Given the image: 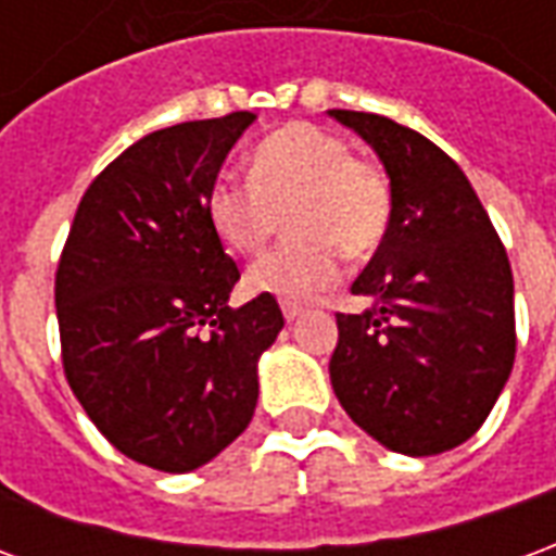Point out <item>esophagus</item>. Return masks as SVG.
<instances>
[{
	"mask_svg": "<svg viewBox=\"0 0 556 556\" xmlns=\"http://www.w3.org/2000/svg\"><path fill=\"white\" fill-rule=\"evenodd\" d=\"M282 315H286V321H294L298 315H303V306H301V303L282 301Z\"/></svg>",
	"mask_w": 556,
	"mask_h": 556,
	"instance_id": "1",
	"label": "esophagus"
}]
</instances>
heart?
Wrapping results in <instances>:
<instances>
[{"label":"heart","instance_id":"b5f03b06","mask_svg":"<svg viewBox=\"0 0 556 556\" xmlns=\"http://www.w3.org/2000/svg\"><path fill=\"white\" fill-rule=\"evenodd\" d=\"M219 241L238 255H258L282 229L291 238L258 258L247 286L255 294L306 301L337 286L342 255L369 258L393 223V184L372 157L351 154L325 127L294 122L253 151L250 181L219 172L205 195Z\"/></svg>","mask_w":556,"mask_h":556}]
</instances>
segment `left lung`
<instances>
[{
	"label": "left lung",
	"mask_w": 556,
	"mask_h": 556,
	"mask_svg": "<svg viewBox=\"0 0 556 556\" xmlns=\"http://www.w3.org/2000/svg\"><path fill=\"white\" fill-rule=\"evenodd\" d=\"M384 160L393 223L337 313L330 384L375 441L438 455L485 422L515 363L513 267L485 207L446 151L387 115L330 110Z\"/></svg>",
	"instance_id": "obj_1"
}]
</instances>
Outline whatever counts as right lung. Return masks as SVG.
I'll return each mask as SVG.
<instances>
[{
    "instance_id": "1",
    "label": "right lung",
    "mask_w": 556,
    "mask_h": 556,
    "mask_svg": "<svg viewBox=\"0 0 556 556\" xmlns=\"http://www.w3.org/2000/svg\"><path fill=\"white\" fill-rule=\"evenodd\" d=\"M253 113L163 127L83 193L55 267L62 369L118 453L187 473L255 414V363L282 330L274 294L238 309L241 270L205 195Z\"/></svg>"
}]
</instances>
